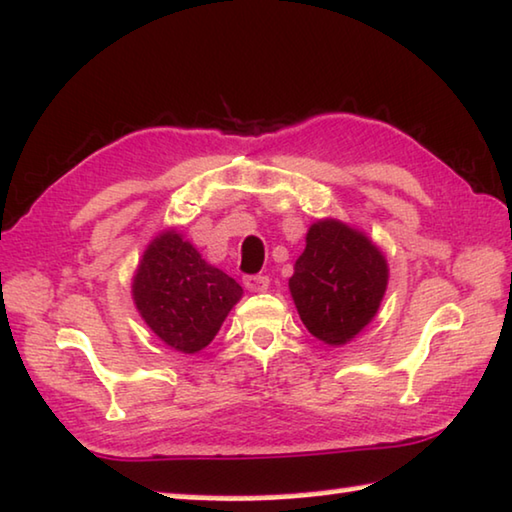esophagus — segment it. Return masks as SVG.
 <instances>
[{"mask_svg": "<svg viewBox=\"0 0 512 512\" xmlns=\"http://www.w3.org/2000/svg\"><path fill=\"white\" fill-rule=\"evenodd\" d=\"M243 285H246L250 292H264V289H269V276H262V273H257V276H246L243 278Z\"/></svg>", "mask_w": 512, "mask_h": 512, "instance_id": "34e87169", "label": "esophagus"}]
</instances>
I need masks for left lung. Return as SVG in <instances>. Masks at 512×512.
I'll return each mask as SVG.
<instances>
[{
  "label": "left lung",
  "mask_w": 512,
  "mask_h": 512,
  "mask_svg": "<svg viewBox=\"0 0 512 512\" xmlns=\"http://www.w3.org/2000/svg\"><path fill=\"white\" fill-rule=\"evenodd\" d=\"M388 266L368 236L319 220L289 278L301 322L326 345H345L375 317L386 292Z\"/></svg>",
  "instance_id": "1"
}]
</instances>
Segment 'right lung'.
I'll list each match as a JSON object with an SVG mask.
<instances>
[{
  "instance_id": "obj_1",
  "label": "right lung",
  "mask_w": 512,
  "mask_h": 512,
  "mask_svg": "<svg viewBox=\"0 0 512 512\" xmlns=\"http://www.w3.org/2000/svg\"><path fill=\"white\" fill-rule=\"evenodd\" d=\"M241 294L239 282L204 262L177 232L154 239L133 280V299L144 322L183 354L200 352L216 338Z\"/></svg>"
}]
</instances>
